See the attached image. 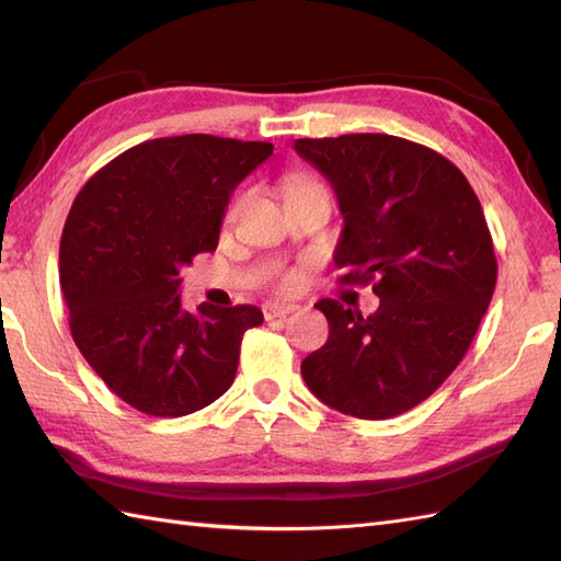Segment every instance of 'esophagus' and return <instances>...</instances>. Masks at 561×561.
<instances>
[{
  "label": "esophagus",
  "mask_w": 561,
  "mask_h": 561,
  "mask_svg": "<svg viewBox=\"0 0 561 561\" xmlns=\"http://www.w3.org/2000/svg\"><path fill=\"white\" fill-rule=\"evenodd\" d=\"M296 311L294 304H277V301H267L265 306H262V316H265V320H274V318H284Z\"/></svg>",
  "instance_id": "esophagus-1"
}]
</instances>
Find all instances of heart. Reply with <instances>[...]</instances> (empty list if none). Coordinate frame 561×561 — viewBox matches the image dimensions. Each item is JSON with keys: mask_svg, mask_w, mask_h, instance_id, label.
Returning a JSON list of instances; mask_svg holds the SVG:
<instances>
[{"mask_svg": "<svg viewBox=\"0 0 561 561\" xmlns=\"http://www.w3.org/2000/svg\"><path fill=\"white\" fill-rule=\"evenodd\" d=\"M304 185H313V183H308V181H291V183H289V193H291V190H299V187H304ZM238 209H241V202H236V205L229 209V219H233V217H236Z\"/></svg>", "mask_w": 561, "mask_h": 561, "instance_id": "heart-1", "label": "heart"}]
</instances>
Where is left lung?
I'll use <instances>...</instances> for the list:
<instances>
[{"label":"left lung","instance_id":"left-lung-1","mask_svg":"<svg viewBox=\"0 0 561 561\" xmlns=\"http://www.w3.org/2000/svg\"><path fill=\"white\" fill-rule=\"evenodd\" d=\"M335 190L344 284H374L378 311L316 304L330 325L301 362L318 400L359 420L424 402L468 352L492 301L496 255L468 178L438 151L392 135L296 139Z\"/></svg>","mask_w":561,"mask_h":561}]
</instances>
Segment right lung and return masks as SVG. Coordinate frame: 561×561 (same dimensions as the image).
I'll return each instance as SVG.
<instances>
[{"label": "right lung", "mask_w": 561, "mask_h": 561, "mask_svg": "<svg viewBox=\"0 0 561 561\" xmlns=\"http://www.w3.org/2000/svg\"><path fill=\"white\" fill-rule=\"evenodd\" d=\"M270 141L149 139L89 178L65 221L59 284L83 359L117 398L183 416L221 398L257 306L181 304V270L217 250L224 211Z\"/></svg>", "instance_id": "right-lung-1"}]
</instances>
